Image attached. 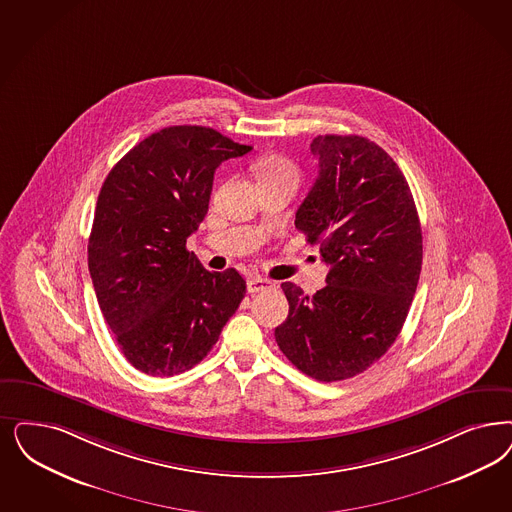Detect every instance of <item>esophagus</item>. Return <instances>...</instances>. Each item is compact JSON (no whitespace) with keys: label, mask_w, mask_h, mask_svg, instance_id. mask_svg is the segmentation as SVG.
Segmentation results:
<instances>
[{"label":"esophagus","mask_w":512,"mask_h":512,"mask_svg":"<svg viewBox=\"0 0 512 512\" xmlns=\"http://www.w3.org/2000/svg\"><path fill=\"white\" fill-rule=\"evenodd\" d=\"M272 285H274V283L270 282V280H266V278L253 276V278L247 280V291H249V293H263L266 289H272Z\"/></svg>","instance_id":"34e87169"}]
</instances>
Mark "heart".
<instances>
[{
	"label": "heart",
	"instance_id": "obj_1",
	"mask_svg": "<svg viewBox=\"0 0 512 512\" xmlns=\"http://www.w3.org/2000/svg\"><path fill=\"white\" fill-rule=\"evenodd\" d=\"M285 177L297 179V168L291 160L283 159V157H268L257 164L259 183H270V181H278Z\"/></svg>",
	"mask_w": 512,
	"mask_h": 512
}]
</instances>
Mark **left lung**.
Returning a JSON list of instances; mask_svg holds the SVG:
<instances>
[{
    "mask_svg": "<svg viewBox=\"0 0 512 512\" xmlns=\"http://www.w3.org/2000/svg\"><path fill=\"white\" fill-rule=\"evenodd\" d=\"M319 176L295 227L319 244L327 285L306 295L282 283L289 316L274 336L319 382L367 371L401 333L422 270V227L403 172L374 141L318 136Z\"/></svg>",
    "mask_w": 512,
    "mask_h": 512,
    "instance_id": "left-lung-1",
    "label": "left lung"
}]
</instances>
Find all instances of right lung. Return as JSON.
Listing matches in <instances>:
<instances>
[{
	"instance_id": "1",
	"label": "right lung",
	"mask_w": 512,
	"mask_h": 512,
	"mask_svg": "<svg viewBox=\"0 0 512 512\" xmlns=\"http://www.w3.org/2000/svg\"><path fill=\"white\" fill-rule=\"evenodd\" d=\"M251 149L206 126H168L107 174L90 230V278L138 371L193 369L244 299L238 270L210 272L185 246L208 213L217 166Z\"/></svg>"
}]
</instances>
